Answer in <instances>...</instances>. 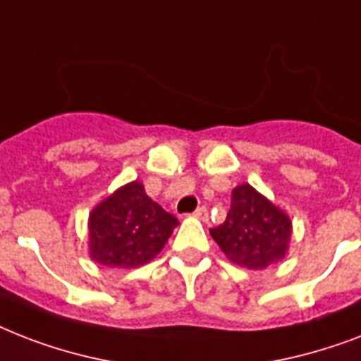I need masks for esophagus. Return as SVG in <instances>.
<instances>
[{
  "label": "esophagus",
  "mask_w": 361,
  "mask_h": 361,
  "mask_svg": "<svg viewBox=\"0 0 361 361\" xmlns=\"http://www.w3.org/2000/svg\"><path fill=\"white\" fill-rule=\"evenodd\" d=\"M192 215H195V217H197V219H200V221H208V209L204 208V206H202V208H198Z\"/></svg>",
  "instance_id": "34e87169"
}]
</instances>
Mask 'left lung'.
Instances as JSON below:
<instances>
[{
	"label": "left lung",
	"mask_w": 361,
	"mask_h": 361,
	"mask_svg": "<svg viewBox=\"0 0 361 361\" xmlns=\"http://www.w3.org/2000/svg\"><path fill=\"white\" fill-rule=\"evenodd\" d=\"M226 258L247 269H264L286 257L290 217L249 183L232 191L223 225L209 231Z\"/></svg>",
	"instance_id": "obj_1"
}]
</instances>
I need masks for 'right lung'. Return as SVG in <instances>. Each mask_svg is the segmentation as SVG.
<instances>
[{
  "instance_id": "add662e5",
  "label": "right lung",
  "mask_w": 361,
  "mask_h": 361,
  "mask_svg": "<svg viewBox=\"0 0 361 361\" xmlns=\"http://www.w3.org/2000/svg\"><path fill=\"white\" fill-rule=\"evenodd\" d=\"M178 225L140 181H130L92 209L90 257L110 268H138L157 257Z\"/></svg>"
}]
</instances>
